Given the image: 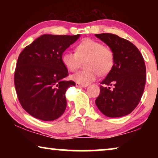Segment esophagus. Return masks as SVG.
Masks as SVG:
<instances>
[{"instance_id":"obj_1","label":"esophagus","mask_w":158,"mask_h":158,"mask_svg":"<svg viewBox=\"0 0 158 158\" xmlns=\"http://www.w3.org/2000/svg\"><path fill=\"white\" fill-rule=\"evenodd\" d=\"M76 86H77V87H82V88H84V87H86L87 85H84V84H79V83H76Z\"/></svg>"}]
</instances>
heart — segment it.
Wrapping results in <instances>:
<instances>
[{
	"mask_svg": "<svg viewBox=\"0 0 158 158\" xmlns=\"http://www.w3.org/2000/svg\"><path fill=\"white\" fill-rule=\"evenodd\" d=\"M85 61L86 68L72 75L71 78L77 83L87 85L100 76L106 75L114 65V53L111 48L105 47L100 42L86 39L76 47V52H66L62 56V62L70 72H75Z\"/></svg>",
	"mask_w": 158,
	"mask_h": 158,
	"instance_id": "obj_1",
	"label": "heart"
}]
</instances>
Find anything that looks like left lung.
<instances>
[{
	"label": "left lung",
	"mask_w": 158,
	"mask_h": 158,
	"mask_svg": "<svg viewBox=\"0 0 158 158\" xmlns=\"http://www.w3.org/2000/svg\"><path fill=\"white\" fill-rule=\"evenodd\" d=\"M114 53V65L100 84L95 104L102 113L111 117L130 114L139 103L146 84V65L137 47L127 40L111 33L95 34Z\"/></svg>",
	"instance_id": "obj_1"
}]
</instances>
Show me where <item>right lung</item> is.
Returning a JSON list of instances; mask_svg holds the SVG:
<instances>
[{"instance_id": "right-lung-1", "label": "right lung", "mask_w": 158, "mask_h": 158, "mask_svg": "<svg viewBox=\"0 0 158 158\" xmlns=\"http://www.w3.org/2000/svg\"><path fill=\"white\" fill-rule=\"evenodd\" d=\"M79 35H42L19 56L14 77L16 92L23 109L35 118L53 121L65 111V92L75 83L64 80L68 71L62 56Z\"/></svg>"}]
</instances>
